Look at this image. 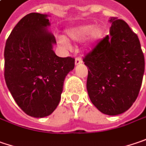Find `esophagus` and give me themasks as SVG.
Segmentation results:
<instances>
[{"label":"esophagus","mask_w":146,"mask_h":146,"mask_svg":"<svg viewBox=\"0 0 146 146\" xmlns=\"http://www.w3.org/2000/svg\"><path fill=\"white\" fill-rule=\"evenodd\" d=\"M81 63H82V59H81V57H80V56L76 57V60H75V64H76V66L80 65Z\"/></svg>","instance_id":"1"}]
</instances>
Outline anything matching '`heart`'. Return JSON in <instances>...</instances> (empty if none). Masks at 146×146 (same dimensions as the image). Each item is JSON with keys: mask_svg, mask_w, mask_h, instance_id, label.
Masks as SVG:
<instances>
[{"mask_svg": "<svg viewBox=\"0 0 146 146\" xmlns=\"http://www.w3.org/2000/svg\"><path fill=\"white\" fill-rule=\"evenodd\" d=\"M67 36L72 40H82L90 35V40L91 42H96L102 38L104 34V29L100 26L94 27L93 25H84L75 28L69 29L67 31ZM62 43H66L64 38H61Z\"/></svg>", "mask_w": 146, "mask_h": 146, "instance_id": "heart-1", "label": "heart"}]
</instances>
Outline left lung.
Returning <instances> with one entry per match:
<instances>
[{
	"mask_svg": "<svg viewBox=\"0 0 146 146\" xmlns=\"http://www.w3.org/2000/svg\"><path fill=\"white\" fill-rule=\"evenodd\" d=\"M107 35L83 59L88 66L87 91L101 113L115 116L128 110L137 98L145 57L137 35L122 19L111 17Z\"/></svg>",
	"mask_w": 146,
	"mask_h": 146,
	"instance_id": "left-lung-1",
	"label": "left lung"
}]
</instances>
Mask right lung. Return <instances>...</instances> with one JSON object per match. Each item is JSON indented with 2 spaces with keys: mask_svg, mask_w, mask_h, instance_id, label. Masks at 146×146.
<instances>
[{
  "mask_svg": "<svg viewBox=\"0 0 146 146\" xmlns=\"http://www.w3.org/2000/svg\"><path fill=\"white\" fill-rule=\"evenodd\" d=\"M48 15L30 13L18 22L5 47V80L12 97L29 116H49L58 105L64 80L75 67L72 57H59Z\"/></svg>",
  "mask_w": 146,
  "mask_h": 146,
  "instance_id": "1",
  "label": "right lung"
}]
</instances>
